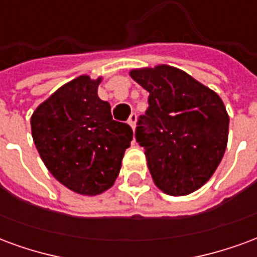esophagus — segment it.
I'll return each instance as SVG.
<instances>
[{
    "label": "esophagus",
    "instance_id": "obj_1",
    "mask_svg": "<svg viewBox=\"0 0 257 257\" xmlns=\"http://www.w3.org/2000/svg\"><path fill=\"white\" fill-rule=\"evenodd\" d=\"M136 119H138V114H136V112H132L128 119V123L132 126V129H135V126H136Z\"/></svg>",
    "mask_w": 257,
    "mask_h": 257
}]
</instances>
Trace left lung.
I'll list each match as a JSON object with an SVG mask.
<instances>
[{
  "label": "left lung",
  "mask_w": 257,
  "mask_h": 257,
  "mask_svg": "<svg viewBox=\"0 0 257 257\" xmlns=\"http://www.w3.org/2000/svg\"><path fill=\"white\" fill-rule=\"evenodd\" d=\"M149 95L138 119L136 142L145 149L151 176L169 195H187L204 186L224 156L228 115L213 90L179 68L132 70Z\"/></svg>",
  "instance_id": "left-lung-1"
}]
</instances>
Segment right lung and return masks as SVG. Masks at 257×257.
<instances>
[{"label":"right lung","mask_w":257,"mask_h":257,"mask_svg":"<svg viewBox=\"0 0 257 257\" xmlns=\"http://www.w3.org/2000/svg\"><path fill=\"white\" fill-rule=\"evenodd\" d=\"M96 81L81 75L59 88L31 117V134L42 161L75 193L96 195L117 179L134 131L114 121L111 107L97 96Z\"/></svg>","instance_id":"obj_1"}]
</instances>
